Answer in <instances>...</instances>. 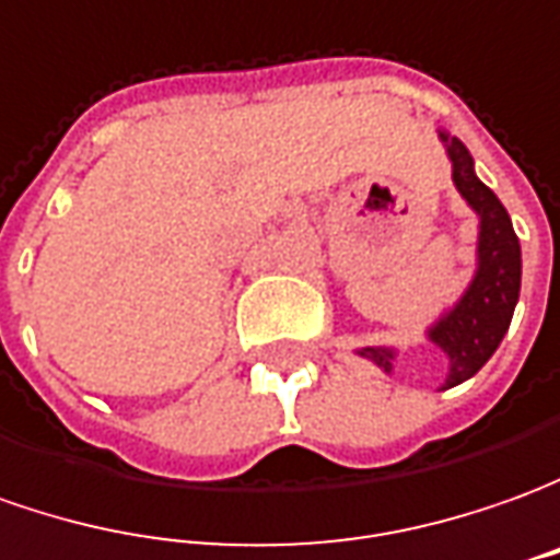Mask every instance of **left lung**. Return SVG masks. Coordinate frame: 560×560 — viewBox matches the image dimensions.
Listing matches in <instances>:
<instances>
[{"label":"left lung","mask_w":560,"mask_h":560,"mask_svg":"<svg viewBox=\"0 0 560 560\" xmlns=\"http://www.w3.org/2000/svg\"><path fill=\"white\" fill-rule=\"evenodd\" d=\"M441 140L447 143V155L454 162L456 189L475 208V214L481 217L478 272L463 300L429 328V340L441 346L451 359V374L444 380V389H451L456 383L478 374L485 361L497 352V346L503 343L521 291V245L503 201L475 177L469 150L444 131H441ZM361 355L392 374V359H395L392 349L368 346L361 349Z\"/></svg>","instance_id":"8db88e82"}]
</instances>
